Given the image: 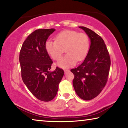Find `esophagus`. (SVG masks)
<instances>
[{
    "label": "esophagus",
    "mask_w": 128,
    "mask_h": 128,
    "mask_svg": "<svg viewBox=\"0 0 128 128\" xmlns=\"http://www.w3.org/2000/svg\"><path fill=\"white\" fill-rule=\"evenodd\" d=\"M64 72H65V73H66L67 72H69V70H68V69H65V70H64Z\"/></svg>",
    "instance_id": "34e87169"
}]
</instances>
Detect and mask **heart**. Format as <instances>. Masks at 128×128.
Listing matches in <instances>:
<instances>
[{
    "mask_svg": "<svg viewBox=\"0 0 128 128\" xmlns=\"http://www.w3.org/2000/svg\"><path fill=\"white\" fill-rule=\"evenodd\" d=\"M90 48L89 39L84 33L73 30H64L57 34L55 40H48L45 43V49L52 59L59 60L64 52L67 53L58 62L62 68H69L85 59Z\"/></svg>",
    "mask_w": 128,
    "mask_h": 128,
    "instance_id": "heart-1",
    "label": "heart"
}]
</instances>
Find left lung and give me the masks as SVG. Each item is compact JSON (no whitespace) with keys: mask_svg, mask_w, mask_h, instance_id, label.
Segmentation results:
<instances>
[{"mask_svg":"<svg viewBox=\"0 0 128 128\" xmlns=\"http://www.w3.org/2000/svg\"><path fill=\"white\" fill-rule=\"evenodd\" d=\"M79 28L89 38L90 48L83 62L70 71L74 75L73 85L76 94L83 100H89L98 96L104 88L111 60L103 39L88 28Z\"/></svg>","mask_w":128,"mask_h":128,"instance_id":"left-lung-1","label":"left lung"}]
</instances>
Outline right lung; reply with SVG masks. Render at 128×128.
Masks as SVG:
<instances>
[{"mask_svg":"<svg viewBox=\"0 0 128 128\" xmlns=\"http://www.w3.org/2000/svg\"><path fill=\"white\" fill-rule=\"evenodd\" d=\"M55 31V29L35 30L24 42L19 56L24 83L34 96L43 102L55 98L64 74L58 67L50 70L53 62L45 49V43Z\"/></svg>","mask_w":128,"mask_h":128,"instance_id":"1","label":"right lung"}]
</instances>
